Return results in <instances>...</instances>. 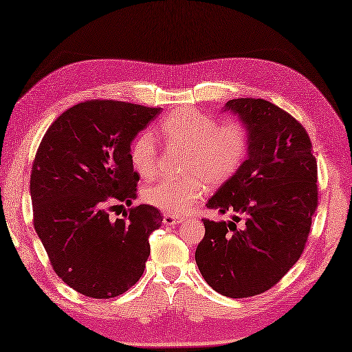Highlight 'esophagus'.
Here are the masks:
<instances>
[{
	"label": "esophagus",
	"instance_id": "34e87169",
	"mask_svg": "<svg viewBox=\"0 0 352 352\" xmlns=\"http://www.w3.org/2000/svg\"><path fill=\"white\" fill-rule=\"evenodd\" d=\"M182 219L177 218V216H172V214H164L163 216V226H177V223H180Z\"/></svg>",
	"mask_w": 352,
	"mask_h": 352
}]
</instances>
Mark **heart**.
I'll use <instances>...</instances> for the list:
<instances>
[{
  "label": "heart",
  "instance_id": "b5f03b06",
  "mask_svg": "<svg viewBox=\"0 0 352 352\" xmlns=\"http://www.w3.org/2000/svg\"><path fill=\"white\" fill-rule=\"evenodd\" d=\"M164 145L183 149L182 174L177 182L149 184L142 192L146 204L163 213L182 216L204 197L207 184L226 183L242 166L250 149L251 131L243 121L233 119L219 124L218 119L193 107H180L159 125ZM155 142L149 133H140L130 148L134 170L149 180L157 169Z\"/></svg>",
  "mask_w": 352,
  "mask_h": 352
}]
</instances>
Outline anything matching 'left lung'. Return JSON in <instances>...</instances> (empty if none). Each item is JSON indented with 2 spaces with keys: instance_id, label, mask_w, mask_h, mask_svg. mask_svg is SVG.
<instances>
[{
  "instance_id": "1",
  "label": "left lung",
  "mask_w": 352,
  "mask_h": 352,
  "mask_svg": "<svg viewBox=\"0 0 352 352\" xmlns=\"http://www.w3.org/2000/svg\"><path fill=\"white\" fill-rule=\"evenodd\" d=\"M250 126L246 160L208 199L230 221L203 219L195 260L208 286L248 298L275 286L300 260L318 207V164L304 126L266 100H230Z\"/></svg>"
}]
</instances>
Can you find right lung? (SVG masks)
Here are the masks:
<instances>
[{
	"instance_id": "right-lung-1",
	"label": "right lung",
	"mask_w": 352,
	"mask_h": 352,
	"mask_svg": "<svg viewBox=\"0 0 352 352\" xmlns=\"http://www.w3.org/2000/svg\"><path fill=\"white\" fill-rule=\"evenodd\" d=\"M160 109L115 100L76 104L45 133L33 162V223L56 274L89 298L107 300L139 281L149 257L148 237L160 210L130 207L139 174L130 145Z\"/></svg>"
}]
</instances>
